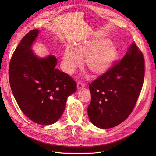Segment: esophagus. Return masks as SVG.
Masks as SVG:
<instances>
[{
    "label": "esophagus",
    "instance_id": "obj_1",
    "mask_svg": "<svg viewBox=\"0 0 156 156\" xmlns=\"http://www.w3.org/2000/svg\"><path fill=\"white\" fill-rule=\"evenodd\" d=\"M84 87V83H83L82 82H81V81H79V82L77 83V88H78V89H81V88H83Z\"/></svg>",
    "mask_w": 156,
    "mask_h": 156
}]
</instances>
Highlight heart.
Segmentation results:
<instances>
[{
    "instance_id": "b5f03b06",
    "label": "heart",
    "mask_w": 156,
    "mask_h": 156,
    "mask_svg": "<svg viewBox=\"0 0 156 156\" xmlns=\"http://www.w3.org/2000/svg\"><path fill=\"white\" fill-rule=\"evenodd\" d=\"M117 55L115 45L105 38L93 39L79 44L76 49H65L62 68L66 73L72 74L81 66L83 58L87 68L94 74L103 73L109 68Z\"/></svg>"
}]
</instances>
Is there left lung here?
Returning <instances> with one entry per match:
<instances>
[{
  "mask_svg": "<svg viewBox=\"0 0 156 156\" xmlns=\"http://www.w3.org/2000/svg\"><path fill=\"white\" fill-rule=\"evenodd\" d=\"M144 77L143 55L133 42L123 58L89 84L88 115L92 123L108 129L124 122L135 106Z\"/></svg>",
  "mask_w": 156,
  "mask_h": 156,
  "instance_id": "left-lung-1",
  "label": "left lung"
}]
</instances>
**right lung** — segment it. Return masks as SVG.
I'll return each instance as SVG.
<instances>
[{"instance_id":"right-lung-1","label":"right lung","mask_w":156,"mask_h":156,"mask_svg":"<svg viewBox=\"0 0 156 156\" xmlns=\"http://www.w3.org/2000/svg\"><path fill=\"white\" fill-rule=\"evenodd\" d=\"M39 33L30 30L12 56L9 80L13 96L23 113L33 122L51 125L64 111L67 98L76 92L74 80L56 68L55 56L37 57L31 47Z\"/></svg>"}]
</instances>
